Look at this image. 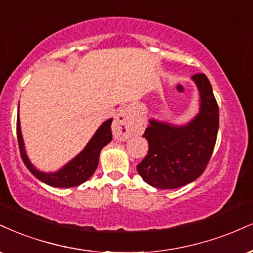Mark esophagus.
<instances>
[{
  "label": "esophagus",
  "mask_w": 253,
  "mask_h": 253,
  "mask_svg": "<svg viewBox=\"0 0 253 253\" xmlns=\"http://www.w3.org/2000/svg\"><path fill=\"white\" fill-rule=\"evenodd\" d=\"M133 123L130 113L127 108L120 109L113 123V135L115 139L125 141L133 134Z\"/></svg>",
  "instance_id": "1"
}]
</instances>
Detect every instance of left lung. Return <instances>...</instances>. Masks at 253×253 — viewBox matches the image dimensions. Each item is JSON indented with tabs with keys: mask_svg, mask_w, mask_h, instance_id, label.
Wrapping results in <instances>:
<instances>
[{
	"mask_svg": "<svg viewBox=\"0 0 253 253\" xmlns=\"http://www.w3.org/2000/svg\"><path fill=\"white\" fill-rule=\"evenodd\" d=\"M199 93L198 113L186 124H172L151 118L144 138L148 154L136 166L151 186L173 190L196 180L213 152L219 127V109L205 74L191 78Z\"/></svg>",
	"mask_w": 253,
	"mask_h": 253,
	"instance_id": "obj_1",
	"label": "left lung"
}]
</instances>
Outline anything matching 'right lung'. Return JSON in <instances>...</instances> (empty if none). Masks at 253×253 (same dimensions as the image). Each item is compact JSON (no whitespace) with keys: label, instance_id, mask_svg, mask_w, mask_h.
I'll use <instances>...</instances> for the list:
<instances>
[{"label":"right lung","instance_id":"right-lung-1","mask_svg":"<svg viewBox=\"0 0 253 253\" xmlns=\"http://www.w3.org/2000/svg\"><path fill=\"white\" fill-rule=\"evenodd\" d=\"M20 105V103H19ZM113 119L103 121L100 125L99 128L95 130L92 138L84 146V148L80 153H78L73 159L66 163L61 169L55 172H43L39 169L35 165H33L28 154H27L24 140L21 132L20 117H17V140L20 145V153L22 157L24 165L27 169L34 174L39 180L53 187L68 188L81 185L95 172L97 165H99L100 153L108 142L112 141L111 124Z\"/></svg>","mask_w":253,"mask_h":253}]
</instances>
